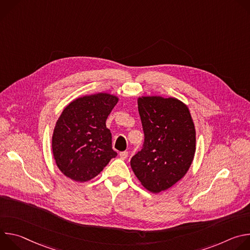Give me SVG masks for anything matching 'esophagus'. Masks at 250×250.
I'll return each mask as SVG.
<instances>
[{"label": "esophagus", "instance_id": "34e87169", "mask_svg": "<svg viewBox=\"0 0 250 250\" xmlns=\"http://www.w3.org/2000/svg\"><path fill=\"white\" fill-rule=\"evenodd\" d=\"M127 156H128V152H127V151H122V152H120V157H121L123 160L126 159Z\"/></svg>", "mask_w": 250, "mask_h": 250}]
</instances>
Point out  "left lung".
I'll return each mask as SVG.
<instances>
[{
	"mask_svg": "<svg viewBox=\"0 0 250 250\" xmlns=\"http://www.w3.org/2000/svg\"><path fill=\"white\" fill-rule=\"evenodd\" d=\"M137 104L145 142L130 166L142 186L159 193L189 170L196 151L195 125L188 106L178 99L140 97Z\"/></svg>",
	"mask_w": 250,
	"mask_h": 250,
	"instance_id": "1",
	"label": "left lung"
}]
</instances>
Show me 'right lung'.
I'll use <instances>...</instances> for the list:
<instances>
[{
    "mask_svg": "<svg viewBox=\"0 0 250 250\" xmlns=\"http://www.w3.org/2000/svg\"><path fill=\"white\" fill-rule=\"evenodd\" d=\"M118 101L117 96L98 93L80 97L63 110L53 130L52 152L66 177L89 181L118 155L112 148V133L105 126Z\"/></svg>",
    "mask_w": 250,
    "mask_h": 250,
    "instance_id": "right-lung-1",
    "label": "right lung"
}]
</instances>
